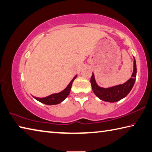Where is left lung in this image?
Instances as JSON below:
<instances>
[{
    "mask_svg": "<svg viewBox=\"0 0 152 152\" xmlns=\"http://www.w3.org/2000/svg\"><path fill=\"white\" fill-rule=\"evenodd\" d=\"M137 73L136 59L134 57V70L131 78L125 83L118 84L109 88H103L99 86L96 83L94 74L92 73L90 79L91 85L94 93L101 100L107 102H115L128 94L133 88L135 81H136Z\"/></svg>",
    "mask_w": 152,
    "mask_h": 152,
    "instance_id": "obj_1",
    "label": "left lung"
}]
</instances>
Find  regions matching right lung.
Returning a JSON list of instances; mask_svg holds the SVG:
<instances>
[{
	"label": "right lung",
	"instance_id": "right-lung-1",
	"mask_svg": "<svg viewBox=\"0 0 152 152\" xmlns=\"http://www.w3.org/2000/svg\"><path fill=\"white\" fill-rule=\"evenodd\" d=\"M76 77H77V75H76L74 77V78L72 80L71 82L67 86V87L64 90L61 91L60 92L52 94L48 96H46L45 98L34 97V98H35L37 100L39 101L41 103H43L46 105H50V106L61 103L62 101H64L65 99L68 97L69 94H70L72 85V82H74V80L76 79Z\"/></svg>",
	"mask_w": 152,
	"mask_h": 152
}]
</instances>
